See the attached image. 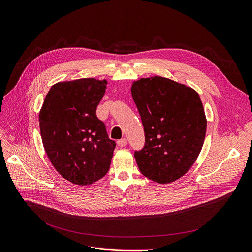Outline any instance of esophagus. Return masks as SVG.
Masks as SVG:
<instances>
[{"label": "esophagus", "mask_w": 252, "mask_h": 252, "mask_svg": "<svg viewBox=\"0 0 252 252\" xmlns=\"http://www.w3.org/2000/svg\"><path fill=\"white\" fill-rule=\"evenodd\" d=\"M126 144H127L126 139H122V140L118 141V146H119L120 148H124V147H126Z\"/></svg>", "instance_id": "obj_1"}]
</instances>
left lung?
I'll list each match as a JSON object with an SVG mask.
<instances>
[{
  "mask_svg": "<svg viewBox=\"0 0 252 252\" xmlns=\"http://www.w3.org/2000/svg\"><path fill=\"white\" fill-rule=\"evenodd\" d=\"M130 90L145 129V146L134 152L141 173L159 184L180 179L205 140L207 121L198 93L162 76L141 78Z\"/></svg>",
  "mask_w": 252,
  "mask_h": 252,
  "instance_id": "8db88e82",
  "label": "left lung"
}]
</instances>
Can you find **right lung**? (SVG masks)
Here are the masks:
<instances>
[{
  "label": "right lung",
  "instance_id": "1",
  "mask_svg": "<svg viewBox=\"0 0 252 252\" xmlns=\"http://www.w3.org/2000/svg\"><path fill=\"white\" fill-rule=\"evenodd\" d=\"M107 81L81 78L54 84L39 113L43 146L55 170L86 186L108 172L116 142L108 138L96 107Z\"/></svg>",
  "mask_w": 252,
  "mask_h": 252
}]
</instances>
